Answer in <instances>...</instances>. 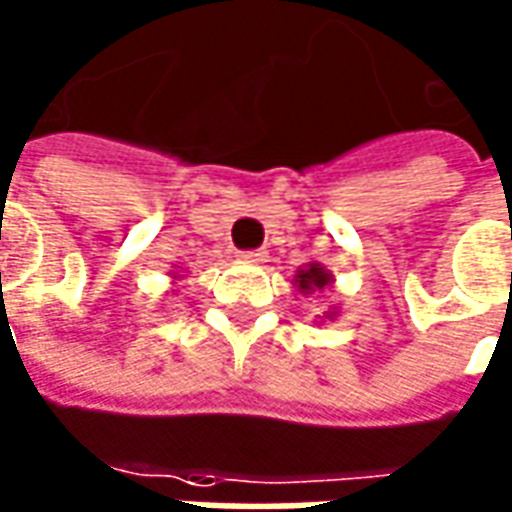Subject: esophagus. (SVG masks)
Segmentation results:
<instances>
[{
  "mask_svg": "<svg viewBox=\"0 0 512 512\" xmlns=\"http://www.w3.org/2000/svg\"><path fill=\"white\" fill-rule=\"evenodd\" d=\"M241 257L246 260V263H266V260H269V255H266L263 249H255V252H243Z\"/></svg>",
  "mask_w": 512,
  "mask_h": 512,
  "instance_id": "1",
  "label": "esophagus"
}]
</instances>
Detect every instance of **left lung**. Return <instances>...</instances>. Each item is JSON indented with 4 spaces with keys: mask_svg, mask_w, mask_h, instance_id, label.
I'll use <instances>...</instances> for the list:
<instances>
[{
    "mask_svg": "<svg viewBox=\"0 0 512 512\" xmlns=\"http://www.w3.org/2000/svg\"><path fill=\"white\" fill-rule=\"evenodd\" d=\"M333 283V274L328 271V266H322V263H305V266H300L297 269V274H294V285H297V291L300 294H314V291H322V288H328V285ZM336 308L333 311H325V316L322 319H336Z\"/></svg>",
    "mask_w": 512,
    "mask_h": 512,
    "instance_id": "1",
    "label": "left lung"
}]
</instances>
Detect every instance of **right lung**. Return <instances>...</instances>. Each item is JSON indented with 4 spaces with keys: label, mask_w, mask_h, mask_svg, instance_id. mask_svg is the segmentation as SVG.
<instances>
[{
    "label": "right lung",
    "mask_w": 512,
    "mask_h": 512,
    "mask_svg": "<svg viewBox=\"0 0 512 512\" xmlns=\"http://www.w3.org/2000/svg\"><path fill=\"white\" fill-rule=\"evenodd\" d=\"M170 274H173V280H182L184 274H176V271H170Z\"/></svg>",
    "instance_id": "obj_1"
}]
</instances>
